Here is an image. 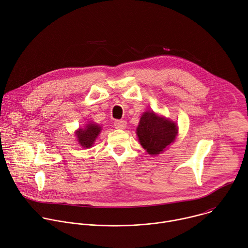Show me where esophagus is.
Masks as SVG:
<instances>
[{"label":"esophagus","mask_w":248,"mask_h":248,"mask_svg":"<svg viewBox=\"0 0 248 248\" xmlns=\"http://www.w3.org/2000/svg\"><path fill=\"white\" fill-rule=\"evenodd\" d=\"M114 126H115V128H117V129H124V128L126 126V122L124 121V120L115 121Z\"/></svg>","instance_id":"obj_1"}]
</instances>
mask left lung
I'll return each instance as SVG.
<instances>
[{"label": "left lung", "mask_w": 248, "mask_h": 248, "mask_svg": "<svg viewBox=\"0 0 248 248\" xmlns=\"http://www.w3.org/2000/svg\"><path fill=\"white\" fill-rule=\"evenodd\" d=\"M136 133L148 154L157 155L174 141L178 129L173 122L160 118L154 112H146L140 119Z\"/></svg>", "instance_id": "obj_1"}]
</instances>
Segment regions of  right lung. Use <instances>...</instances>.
<instances>
[{
	"mask_svg": "<svg viewBox=\"0 0 248 248\" xmlns=\"http://www.w3.org/2000/svg\"><path fill=\"white\" fill-rule=\"evenodd\" d=\"M101 131V126L94 124H87V127L85 129H78L76 132V136L78 137V143L84 148H90L93 146V142L95 141L96 137Z\"/></svg>",
	"mask_w": 248,
	"mask_h": 248,
	"instance_id": "right-lung-1",
	"label": "right lung"
}]
</instances>
